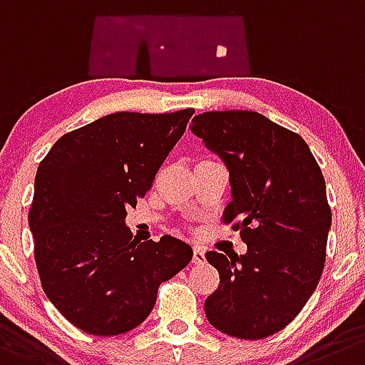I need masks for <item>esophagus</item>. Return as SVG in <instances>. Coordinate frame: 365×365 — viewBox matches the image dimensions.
I'll return each instance as SVG.
<instances>
[{
	"instance_id": "obj_1",
	"label": "esophagus",
	"mask_w": 365,
	"mask_h": 365,
	"mask_svg": "<svg viewBox=\"0 0 365 365\" xmlns=\"http://www.w3.org/2000/svg\"><path fill=\"white\" fill-rule=\"evenodd\" d=\"M205 262V249L200 247V245H195V249H192V264L198 265V264H203Z\"/></svg>"
}]
</instances>
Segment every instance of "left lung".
<instances>
[{"instance_id":"obj_1","label":"left lung","mask_w":365,"mask_h":365,"mask_svg":"<svg viewBox=\"0 0 365 365\" xmlns=\"http://www.w3.org/2000/svg\"><path fill=\"white\" fill-rule=\"evenodd\" d=\"M190 130L227 167L223 222L238 220L247 244L245 255H205L220 272L207 320L229 336H271L297 318L324 271L331 209L322 170L304 138L260 113H203Z\"/></svg>"}]
</instances>
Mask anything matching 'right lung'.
Masks as SVG:
<instances>
[{
  "label": "right lung",
  "instance_id": "right-lung-1",
  "mask_svg": "<svg viewBox=\"0 0 365 365\" xmlns=\"http://www.w3.org/2000/svg\"><path fill=\"white\" fill-rule=\"evenodd\" d=\"M192 114H107L63 134L39 163L29 211L36 267L78 329L113 336L138 327L160 284L192 258L175 236L140 242L125 225Z\"/></svg>",
  "mask_w": 365,
  "mask_h": 365
}]
</instances>
